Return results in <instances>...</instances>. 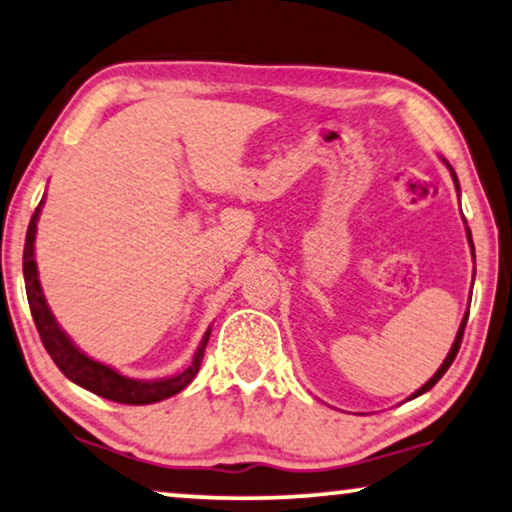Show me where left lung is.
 I'll return each instance as SVG.
<instances>
[{
    "label": "left lung",
    "instance_id": "1",
    "mask_svg": "<svg viewBox=\"0 0 512 512\" xmlns=\"http://www.w3.org/2000/svg\"><path fill=\"white\" fill-rule=\"evenodd\" d=\"M448 168H450V166H448ZM450 173H453V180H455V184H457V175H455V170H453V168H450ZM457 189H459V184H457ZM466 233H469V244H471V249H473V242H471V231H469V228H466ZM466 321H469V311H466V316L462 318V325H459V330H457V337H455V344H453V348H450L448 358H446V360H443V365H441L439 369H436V374L432 376V379H429V381H427L425 385H422V388H420V390H416V392H413V397H418V395H422V392L432 390V388H434V385H436V381H439V379H441V376L448 372V367H450V365H453L455 355H457V351H459V344H462V337H464V328H466ZM413 397H411V399H413Z\"/></svg>",
    "mask_w": 512,
    "mask_h": 512
}]
</instances>
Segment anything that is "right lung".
<instances>
[{
	"mask_svg": "<svg viewBox=\"0 0 512 512\" xmlns=\"http://www.w3.org/2000/svg\"><path fill=\"white\" fill-rule=\"evenodd\" d=\"M41 205L36 207L32 214V221H29L27 228V238H25V254H22V274H25V288H27V302L29 309H32L36 330H39V337L46 351L50 353L55 365L59 367L66 379L78 383L80 388L94 392V395L113 399L117 404H133V406H143V404H154L161 402V399H168L177 395V392L187 388V385L194 381V376L198 374L203 362V353L207 346V339H210V330L205 332L201 346L191 360V365L184 369L182 374L170 376V379H159V381H136V379H127V376L117 374L115 369H110L108 365H101L92 358H87L83 351H78L76 346L66 332L59 328L53 311L46 305V298H43L41 291V281H39V270H36V261H34V240H36V221H39V212Z\"/></svg>",
	"mask_w": 512,
	"mask_h": 512,
	"instance_id": "obj_1",
	"label": "right lung"
}]
</instances>
